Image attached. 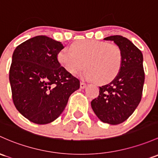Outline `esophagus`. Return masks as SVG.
I'll return each mask as SVG.
<instances>
[{
  "label": "esophagus",
  "instance_id": "esophagus-1",
  "mask_svg": "<svg viewBox=\"0 0 158 158\" xmlns=\"http://www.w3.org/2000/svg\"><path fill=\"white\" fill-rule=\"evenodd\" d=\"M86 87V83L85 82H80V88L81 89H85Z\"/></svg>",
  "mask_w": 158,
  "mask_h": 158
}]
</instances>
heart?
Returning <instances> with one entry per match:
<instances>
[{"label":"heart","mask_w":158,"mask_h":158,"mask_svg":"<svg viewBox=\"0 0 158 158\" xmlns=\"http://www.w3.org/2000/svg\"><path fill=\"white\" fill-rule=\"evenodd\" d=\"M70 50H61L57 54L59 63L69 74H77L85 64V77L104 84L113 80L120 70L123 54L117 44L82 39L74 41Z\"/></svg>","instance_id":"obj_1"}]
</instances>
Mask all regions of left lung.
Masks as SVG:
<instances>
[{
	"label": "left lung",
	"instance_id": "8db88e82",
	"mask_svg": "<svg viewBox=\"0 0 158 158\" xmlns=\"http://www.w3.org/2000/svg\"><path fill=\"white\" fill-rule=\"evenodd\" d=\"M114 41L122 51L120 70L109 84L99 87V95L91 102L94 114L103 123L117 125L129 118L142 99L145 82L143 55L132 42L121 35L104 39Z\"/></svg>",
	"mask_w": 158,
	"mask_h": 158
}]
</instances>
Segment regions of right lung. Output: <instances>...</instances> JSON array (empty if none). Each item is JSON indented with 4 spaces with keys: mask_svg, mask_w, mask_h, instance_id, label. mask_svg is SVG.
Masks as SVG:
<instances>
[{
    "mask_svg": "<svg viewBox=\"0 0 158 158\" xmlns=\"http://www.w3.org/2000/svg\"><path fill=\"white\" fill-rule=\"evenodd\" d=\"M60 41L38 35L14 50L10 68L13 104L23 117L37 124L53 122L62 114L80 82L61 66Z\"/></svg>",
    "mask_w": 158,
    "mask_h": 158,
    "instance_id": "obj_1",
    "label": "right lung"
}]
</instances>
